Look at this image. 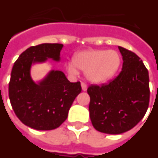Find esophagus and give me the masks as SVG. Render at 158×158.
<instances>
[{
	"mask_svg": "<svg viewBox=\"0 0 158 158\" xmlns=\"http://www.w3.org/2000/svg\"><path fill=\"white\" fill-rule=\"evenodd\" d=\"M81 87H82L83 91L87 90V85H86V84H85V83H84V82L81 83Z\"/></svg>",
	"mask_w": 158,
	"mask_h": 158,
	"instance_id": "esophagus-1",
	"label": "esophagus"
}]
</instances>
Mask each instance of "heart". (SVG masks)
<instances>
[{
    "label": "heart",
    "mask_w": 158,
    "mask_h": 158,
    "mask_svg": "<svg viewBox=\"0 0 158 158\" xmlns=\"http://www.w3.org/2000/svg\"><path fill=\"white\" fill-rule=\"evenodd\" d=\"M121 56L115 50L90 49L81 51L73 56V63L68 64L71 74H78V69L85 71L90 82L104 83L111 79L121 66Z\"/></svg>",
    "instance_id": "heart-1"
}]
</instances>
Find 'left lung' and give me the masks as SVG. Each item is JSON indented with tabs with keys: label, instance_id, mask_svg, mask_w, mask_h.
Here are the masks:
<instances>
[{
	"label": "left lung",
	"instance_id": "obj_1",
	"mask_svg": "<svg viewBox=\"0 0 158 158\" xmlns=\"http://www.w3.org/2000/svg\"><path fill=\"white\" fill-rule=\"evenodd\" d=\"M122 70L106 85H91L89 116L94 129L106 134L126 132L139 123L150 100L148 70L135 52L119 47Z\"/></svg>",
	"mask_w": 158,
	"mask_h": 158
}]
</instances>
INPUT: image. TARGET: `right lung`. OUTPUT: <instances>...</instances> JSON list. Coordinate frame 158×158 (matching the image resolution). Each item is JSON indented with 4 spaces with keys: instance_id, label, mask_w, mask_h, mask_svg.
Returning <instances> with one entry per match:
<instances>
[{
    "instance_id": "1",
    "label": "right lung",
    "mask_w": 158,
    "mask_h": 158,
    "mask_svg": "<svg viewBox=\"0 0 158 158\" xmlns=\"http://www.w3.org/2000/svg\"><path fill=\"white\" fill-rule=\"evenodd\" d=\"M60 43H43L30 47L14 63L9 82V99L15 114L27 127L49 131L60 127L76 96L80 82H69L62 71L52 70L36 84L30 76L31 64L52 58L60 59Z\"/></svg>"
}]
</instances>
